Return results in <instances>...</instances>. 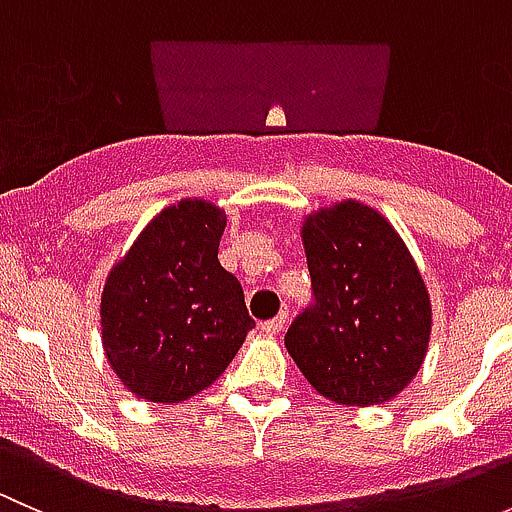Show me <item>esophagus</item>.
Returning a JSON list of instances; mask_svg holds the SVG:
<instances>
[{"mask_svg": "<svg viewBox=\"0 0 512 512\" xmlns=\"http://www.w3.org/2000/svg\"><path fill=\"white\" fill-rule=\"evenodd\" d=\"M287 319H289V314H287V312H280L275 319H270V322H262V332H267V334H280L282 329H285Z\"/></svg>", "mask_w": 512, "mask_h": 512, "instance_id": "34e87169", "label": "esophagus"}]
</instances>
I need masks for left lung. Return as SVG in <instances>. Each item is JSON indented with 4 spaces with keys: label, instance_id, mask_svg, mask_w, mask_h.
<instances>
[{
    "label": "left lung",
    "instance_id": "obj_1",
    "mask_svg": "<svg viewBox=\"0 0 512 512\" xmlns=\"http://www.w3.org/2000/svg\"><path fill=\"white\" fill-rule=\"evenodd\" d=\"M317 304L299 314L285 347L329 401L374 406L416 379L431 342V297L394 225L361 200L302 220Z\"/></svg>",
    "mask_w": 512,
    "mask_h": 512
}]
</instances>
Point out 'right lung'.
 <instances>
[{"label":"right lung","instance_id":"obj_1","mask_svg":"<svg viewBox=\"0 0 512 512\" xmlns=\"http://www.w3.org/2000/svg\"><path fill=\"white\" fill-rule=\"evenodd\" d=\"M227 215L203 198L163 208L111 267L101 344L113 374L153 404H180L218 381L255 327L237 277L218 260Z\"/></svg>","mask_w":512,"mask_h":512}]
</instances>
